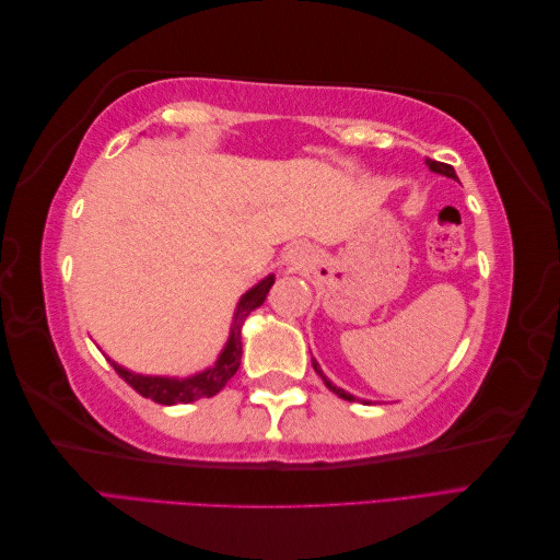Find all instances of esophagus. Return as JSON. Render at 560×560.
<instances>
[{
    "mask_svg": "<svg viewBox=\"0 0 560 560\" xmlns=\"http://www.w3.org/2000/svg\"><path fill=\"white\" fill-rule=\"evenodd\" d=\"M284 264L290 266L292 270H294V268H301L303 264H308V252L303 249V247H292L290 252L284 254Z\"/></svg>",
    "mask_w": 560,
    "mask_h": 560,
    "instance_id": "34e87169",
    "label": "esophagus"
}]
</instances>
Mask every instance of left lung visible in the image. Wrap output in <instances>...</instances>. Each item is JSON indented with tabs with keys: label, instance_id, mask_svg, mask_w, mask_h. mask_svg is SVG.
I'll list each match as a JSON object with an SVG mask.
<instances>
[{
	"label": "left lung",
	"instance_id": "1",
	"mask_svg": "<svg viewBox=\"0 0 560 560\" xmlns=\"http://www.w3.org/2000/svg\"><path fill=\"white\" fill-rule=\"evenodd\" d=\"M425 163H428V167H430V171L432 173H436V175H444V177H448V179H455V182H460V179H457V175H455V171H453V167L451 165H446V163H439V161H432V159H425ZM313 369L317 371V374H319V378L322 381H325V385L331 389V393L334 395H338V397H341V399H346V401H354V399H358V397H354V395H350V393H346V389L343 387H336L325 374H322V369H319V364L313 360ZM362 404H371V401H366V399H360Z\"/></svg>",
	"mask_w": 560,
	"mask_h": 560
}]
</instances>
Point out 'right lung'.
Listing matches in <instances>:
<instances>
[{
  "mask_svg": "<svg viewBox=\"0 0 560 560\" xmlns=\"http://www.w3.org/2000/svg\"><path fill=\"white\" fill-rule=\"evenodd\" d=\"M273 282H276V276L270 273L241 296L238 306H235L231 331H229V338H226L222 352H219V358L212 366L198 371V374H191L186 378L135 374V371H130L121 364H116L112 358H107V360L116 369V374L121 376L132 389H138L142 397L154 399L156 404L173 406V404H189V401H196L200 397H214L219 389H222L231 381L235 371H238L241 358H243L241 329L245 325L247 315L252 311H257L261 303L266 301V294H268L270 287H273Z\"/></svg>",
  "mask_w": 560,
  "mask_h": 560,
  "instance_id": "obj_1",
  "label": "right lung"
}]
</instances>
